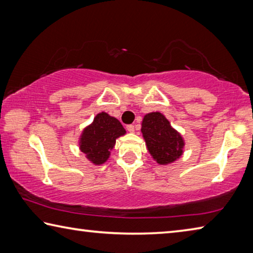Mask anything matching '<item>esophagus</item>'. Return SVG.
Wrapping results in <instances>:
<instances>
[{"label": "esophagus", "instance_id": "esophagus-1", "mask_svg": "<svg viewBox=\"0 0 253 253\" xmlns=\"http://www.w3.org/2000/svg\"><path fill=\"white\" fill-rule=\"evenodd\" d=\"M126 130L130 132V133H133V132L135 131V129H134V126L133 124H129V126H126Z\"/></svg>", "mask_w": 253, "mask_h": 253}]
</instances>
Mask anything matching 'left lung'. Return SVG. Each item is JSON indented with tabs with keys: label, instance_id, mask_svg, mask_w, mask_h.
<instances>
[{
	"label": "left lung",
	"instance_id": "8db88e82",
	"mask_svg": "<svg viewBox=\"0 0 253 253\" xmlns=\"http://www.w3.org/2000/svg\"><path fill=\"white\" fill-rule=\"evenodd\" d=\"M141 132L149 153L158 165H171L183 154L184 139L162 113L145 114Z\"/></svg>",
	"mask_w": 253,
	"mask_h": 253
}]
</instances>
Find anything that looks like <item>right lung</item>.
Wrapping results in <instances>:
<instances>
[{"mask_svg":"<svg viewBox=\"0 0 253 253\" xmlns=\"http://www.w3.org/2000/svg\"><path fill=\"white\" fill-rule=\"evenodd\" d=\"M126 133V129L117 118L100 112L83 129L79 139V149L91 163L101 166L109 160L117 139Z\"/></svg>","mask_w":253,"mask_h":253,"instance_id":"add662e5","label":"right lung"}]
</instances>
